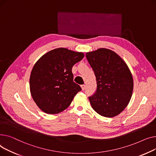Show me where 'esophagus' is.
Segmentation results:
<instances>
[{"instance_id":"34e87169","label":"esophagus","mask_w":156,"mask_h":156,"mask_svg":"<svg viewBox=\"0 0 156 156\" xmlns=\"http://www.w3.org/2000/svg\"><path fill=\"white\" fill-rule=\"evenodd\" d=\"M80 87H81V89H82V90H84V89H85V88H86L85 85H81V86H80Z\"/></svg>"}]
</instances>
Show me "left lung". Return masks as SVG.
<instances>
[{
  "label": "left lung",
  "mask_w": 156,
  "mask_h": 156,
  "mask_svg": "<svg viewBox=\"0 0 156 156\" xmlns=\"http://www.w3.org/2000/svg\"><path fill=\"white\" fill-rule=\"evenodd\" d=\"M86 56L97 82L95 94L89 98L91 106L105 117L118 115L132 96L133 80L130 69L116 53L109 49L99 48L87 52Z\"/></svg>",
  "instance_id": "8db88e82"
}]
</instances>
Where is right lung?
<instances>
[{"mask_svg":"<svg viewBox=\"0 0 156 156\" xmlns=\"http://www.w3.org/2000/svg\"><path fill=\"white\" fill-rule=\"evenodd\" d=\"M84 57L82 52L58 48L46 53L35 63L30 88L34 101L41 111L57 114L70 106L81 90L73 81L72 68Z\"/></svg>","mask_w":156,"mask_h":156,"instance_id":"add662e5","label":"right lung"}]
</instances>
